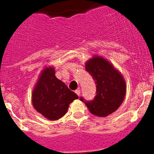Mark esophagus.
Returning <instances> with one entry per match:
<instances>
[{
  "label": "esophagus",
  "mask_w": 154,
  "mask_h": 154,
  "mask_svg": "<svg viewBox=\"0 0 154 154\" xmlns=\"http://www.w3.org/2000/svg\"><path fill=\"white\" fill-rule=\"evenodd\" d=\"M75 93H76V94H77L78 96H80V95H81V90H80V89H77V90L75 91Z\"/></svg>",
  "instance_id": "1"
}]
</instances>
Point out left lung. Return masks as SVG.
<instances>
[{
  "label": "left lung",
  "mask_w": 154,
  "mask_h": 154,
  "mask_svg": "<svg viewBox=\"0 0 154 154\" xmlns=\"http://www.w3.org/2000/svg\"><path fill=\"white\" fill-rule=\"evenodd\" d=\"M85 70L97 85L94 100L85 101L89 112L97 117H107L115 112L124 101L126 83L119 70L101 56L94 55L85 63ZM84 101V99L81 98Z\"/></svg>",
  "instance_id": "obj_1"
}]
</instances>
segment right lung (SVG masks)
<instances>
[{
	"mask_svg": "<svg viewBox=\"0 0 154 154\" xmlns=\"http://www.w3.org/2000/svg\"><path fill=\"white\" fill-rule=\"evenodd\" d=\"M76 99H78L77 94L56 77L53 65L42 70L32 91V105L37 112L50 121L58 120Z\"/></svg>",
	"mask_w": 154,
	"mask_h": 154,
	"instance_id": "right-lung-1",
	"label": "right lung"
}]
</instances>
